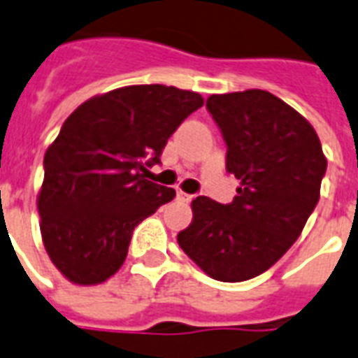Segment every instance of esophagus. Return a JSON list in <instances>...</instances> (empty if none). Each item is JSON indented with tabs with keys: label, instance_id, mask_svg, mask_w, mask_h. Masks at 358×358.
<instances>
[{
	"label": "esophagus",
	"instance_id": "1",
	"mask_svg": "<svg viewBox=\"0 0 358 358\" xmlns=\"http://www.w3.org/2000/svg\"><path fill=\"white\" fill-rule=\"evenodd\" d=\"M177 199L182 201V203H188V201L192 199V196H190V194H185L182 190H177Z\"/></svg>",
	"mask_w": 358,
	"mask_h": 358
}]
</instances>
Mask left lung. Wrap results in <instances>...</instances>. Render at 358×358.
<instances>
[{
	"label": "left lung",
	"mask_w": 358,
	"mask_h": 358,
	"mask_svg": "<svg viewBox=\"0 0 358 358\" xmlns=\"http://www.w3.org/2000/svg\"><path fill=\"white\" fill-rule=\"evenodd\" d=\"M226 141V170L241 181L231 203L192 201L182 252L210 278L243 282L273 267L299 239L320 199L327 160L312 124L263 90L210 95Z\"/></svg>",
	"instance_id": "obj_1"
}]
</instances>
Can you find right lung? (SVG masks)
<instances>
[{
    "label": "right lung",
    "instance_id": "add662e5",
    "mask_svg": "<svg viewBox=\"0 0 358 358\" xmlns=\"http://www.w3.org/2000/svg\"><path fill=\"white\" fill-rule=\"evenodd\" d=\"M203 106L194 91L129 85L74 110L44 155L38 215L44 248L66 278L101 284L117 273L138 224L176 198L145 179L179 124Z\"/></svg>",
    "mask_w": 358,
    "mask_h": 358
}]
</instances>
